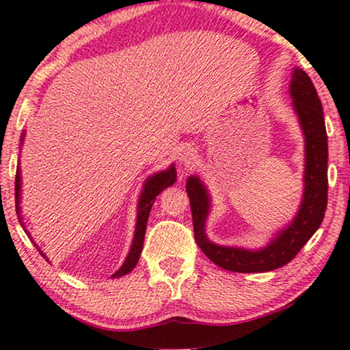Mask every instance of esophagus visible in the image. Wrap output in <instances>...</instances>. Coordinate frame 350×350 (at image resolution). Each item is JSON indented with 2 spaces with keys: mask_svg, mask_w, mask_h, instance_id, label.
<instances>
[{
  "mask_svg": "<svg viewBox=\"0 0 350 350\" xmlns=\"http://www.w3.org/2000/svg\"><path fill=\"white\" fill-rule=\"evenodd\" d=\"M196 159H197L196 151L192 148H186V150H183V153H181V156H180V164L183 165L185 169H191V167L196 164Z\"/></svg>",
  "mask_w": 350,
  "mask_h": 350,
  "instance_id": "1",
  "label": "esophagus"
}]
</instances>
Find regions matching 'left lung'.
<instances>
[{"instance_id":"8db88e82","label":"left lung","mask_w":350,"mask_h":350,"mask_svg":"<svg viewBox=\"0 0 350 350\" xmlns=\"http://www.w3.org/2000/svg\"><path fill=\"white\" fill-rule=\"evenodd\" d=\"M292 107L305 135V176H303L301 204L293 219L271 237L259 250L241 246H222L208 240L205 224L211 208V197L204 181L191 175L186 192L191 202L192 224L197 245L217 267L237 273L271 271L291 262L306 241L321 227L327 210V165L328 142L323 110L311 79L300 68H293L288 83Z\"/></svg>"}]
</instances>
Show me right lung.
Masks as SVG:
<instances>
[{
  "instance_id": "right-lung-1",
  "label": "right lung",
  "mask_w": 350,
  "mask_h": 350,
  "mask_svg": "<svg viewBox=\"0 0 350 350\" xmlns=\"http://www.w3.org/2000/svg\"><path fill=\"white\" fill-rule=\"evenodd\" d=\"M25 140V133L22 134V139H20V145L23 144ZM176 181V170L175 165L170 164L169 169L156 172L154 175H150L148 178L145 180L144 187H142V192L139 196V202H137V221H135V230H134V238H133V245H131V250L126 256V259L123 262L118 270H116L112 278H120L128 275L129 271L134 270V267L137 265V262L140 259L142 250H144V240H145V230H146V222H148V216L151 211V206H153L156 197H158L161 192H163L165 187L172 186ZM20 199H22V174H20V165L17 167V175H15V210H17V216L20 224L23 226L22 222V206H20ZM25 229V227H23ZM25 232L28 234V230L25 229ZM29 237V234H28ZM36 245V243H34ZM45 257V254L42 251L39 250ZM47 259V257H45ZM49 260V259H47Z\"/></svg>"
}]
</instances>
